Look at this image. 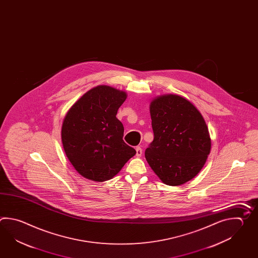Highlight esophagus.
<instances>
[{
    "mask_svg": "<svg viewBox=\"0 0 258 258\" xmlns=\"http://www.w3.org/2000/svg\"><path fill=\"white\" fill-rule=\"evenodd\" d=\"M142 154V149L141 147H136V156L141 157Z\"/></svg>",
    "mask_w": 258,
    "mask_h": 258,
    "instance_id": "obj_1",
    "label": "esophagus"
}]
</instances>
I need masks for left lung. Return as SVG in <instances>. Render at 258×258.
Returning <instances> with one entry per match:
<instances>
[{
  "label": "left lung",
  "mask_w": 258,
  "mask_h": 258,
  "mask_svg": "<svg viewBox=\"0 0 258 258\" xmlns=\"http://www.w3.org/2000/svg\"><path fill=\"white\" fill-rule=\"evenodd\" d=\"M154 139L145 151L151 168L163 184L180 185L194 178L211 153L210 132L190 101L163 95L150 104Z\"/></svg>",
  "instance_id": "8db88e82"
}]
</instances>
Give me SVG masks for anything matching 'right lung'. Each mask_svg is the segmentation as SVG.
I'll use <instances>...</instances> for the list:
<instances>
[{"label":"right lung","instance_id":"add662e5","mask_svg":"<svg viewBox=\"0 0 258 258\" xmlns=\"http://www.w3.org/2000/svg\"><path fill=\"white\" fill-rule=\"evenodd\" d=\"M126 92L98 85L71 106L61 126L64 152L84 178L105 182L119 173L136 151L123 141L124 126L116 113Z\"/></svg>","mask_w":258,"mask_h":258}]
</instances>
